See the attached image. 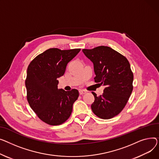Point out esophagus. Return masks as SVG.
<instances>
[{
    "label": "esophagus",
    "instance_id": "1",
    "mask_svg": "<svg viewBox=\"0 0 159 159\" xmlns=\"http://www.w3.org/2000/svg\"><path fill=\"white\" fill-rule=\"evenodd\" d=\"M87 92L85 90H79V93H80V95H83V94H85Z\"/></svg>",
    "mask_w": 159,
    "mask_h": 159
}]
</instances>
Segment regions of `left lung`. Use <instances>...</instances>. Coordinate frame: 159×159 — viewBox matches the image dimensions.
Masks as SVG:
<instances>
[{
    "instance_id": "left-lung-1",
    "label": "left lung",
    "mask_w": 159,
    "mask_h": 159,
    "mask_svg": "<svg viewBox=\"0 0 159 159\" xmlns=\"http://www.w3.org/2000/svg\"><path fill=\"white\" fill-rule=\"evenodd\" d=\"M82 51L94 64L95 82L105 86L99 96L92 92L95 100L91 105L92 110L99 118H112L123 110L133 90L134 74L129 63L124 56L107 46Z\"/></svg>"
}]
</instances>
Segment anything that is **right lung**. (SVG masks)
<instances>
[{
	"label": "right lung",
	"instance_id": "obj_1",
	"mask_svg": "<svg viewBox=\"0 0 159 159\" xmlns=\"http://www.w3.org/2000/svg\"><path fill=\"white\" fill-rule=\"evenodd\" d=\"M80 50L51 48L37 56L28 66L27 99L36 115L47 124L61 125L72 113L79 92L58 89V78L63 76L68 63Z\"/></svg>",
	"mask_w": 159,
	"mask_h": 159
}]
</instances>
